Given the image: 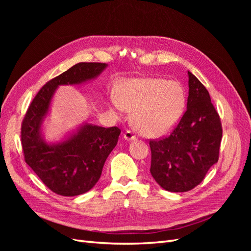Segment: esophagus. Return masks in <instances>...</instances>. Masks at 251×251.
Masks as SVG:
<instances>
[{"instance_id": "esophagus-1", "label": "esophagus", "mask_w": 251, "mask_h": 251, "mask_svg": "<svg viewBox=\"0 0 251 251\" xmlns=\"http://www.w3.org/2000/svg\"><path fill=\"white\" fill-rule=\"evenodd\" d=\"M124 137L126 140H136L137 139V135H136V132L133 130H126L124 134Z\"/></svg>"}]
</instances>
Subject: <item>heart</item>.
<instances>
[{
	"label": "heart",
	"mask_w": 251,
	"mask_h": 251,
	"mask_svg": "<svg viewBox=\"0 0 251 251\" xmlns=\"http://www.w3.org/2000/svg\"><path fill=\"white\" fill-rule=\"evenodd\" d=\"M119 113L135 111L134 121L147 136H160L177 125L185 109L186 93L179 81L163 78L131 80L112 97Z\"/></svg>",
	"instance_id": "heart-1"
}]
</instances>
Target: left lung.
<instances>
[{"instance_id":"obj_1","label":"left lung","mask_w":251,"mask_h":251,"mask_svg":"<svg viewBox=\"0 0 251 251\" xmlns=\"http://www.w3.org/2000/svg\"><path fill=\"white\" fill-rule=\"evenodd\" d=\"M187 109L172 133L150 140L151 174L165 191L188 192L219 160L222 125L208 91L188 72Z\"/></svg>"}]
</instances>
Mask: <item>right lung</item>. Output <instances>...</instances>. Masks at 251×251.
<instances>
[{
    "instance_id": "1",
    "label": "right lung",
    "mask_w": 251,
    "mask_h": 251,
    "mask_svg": "<svg viewBox=\"0 0 251 251\" xmlns=\"http://www.w3.org/2000/svg\"><path fill=\"white\" fill-rule=\"evenodd\" d=\"M103 63H78L49 80L37 92L22 121L25 162L50 191L60 196L85 194L100 180L103 164L116 147L120 128L83 126L69 139L50 146L41 137V125L51 98L60 85H76L96 77Z\"/></svg>"
}]
</instances>
